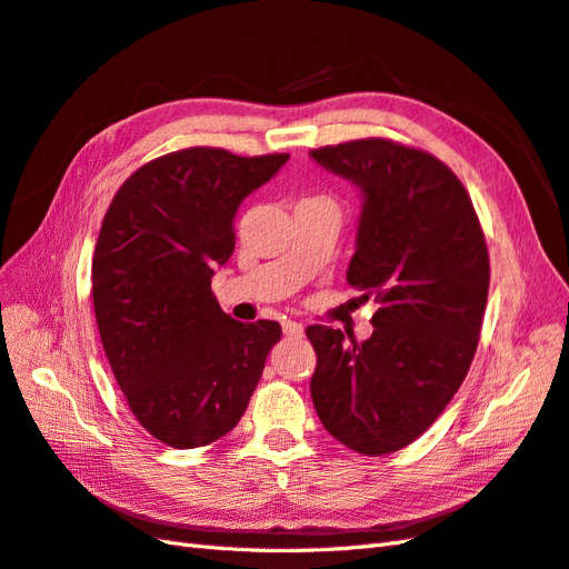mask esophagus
<instances>
[{
  "label": "esophagus",
  "mask_w": 569,
  "mask_h": 569,
  "mask_svg": "<svg viewBox=\"0 0 569 569\" xmlns=\"http://www.w3.org/2000/svg\"><path fill=\"white\" fill-rule=\"evenodd\" d=\"M283 333L288 338H302L305 336V327H302V323H298V321H286L283 323Z\"/></svg>",
  "instance_id": "1"
}]
</instances>
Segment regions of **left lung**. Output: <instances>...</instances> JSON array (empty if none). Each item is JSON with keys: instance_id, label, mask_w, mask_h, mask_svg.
Segmentation results:
<instances>
[{"instance_id": "8db88e82", "label": "left lung", "mask_w": 569, "mask_h": 569, "mask_svg": "<svg viewBox=\"0 0 569 569\" xmlns=\"http://www.w3.org/2000/svg\"><path fill=\"white\" fill-rule=\"evenodd\" d=\"M310 157L360 190L346 279L379 302L360 343L307 329L312 402L336 441L377 458L410 446L458 393L479 343L489 252L467 190L436 157L381 138Z\"/></svg>"}]
</instances>
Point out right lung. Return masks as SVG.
Instances as JSON below:
<instances>
[{
    "label": "right lung",
    "mask_w": 569,
    "mask_h": 569,
    "mask_svg": "<svg viewBox=\"0 0 569 569\" xmlns=\"http://www.w3.org/2000/svg\"><path fill=\"white\" fill-rule=\"evenodd\" d=\"M288 154L190 148L140 167L113 194L92 257L100 338L128 408L171 448L229 433L281 340L276 321H236L212 276L236 248L240 202Z\"/></svg>",
    "instance_id": "add662e5"
}]
</instances>
